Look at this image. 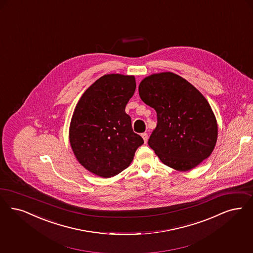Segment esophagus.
Listing matches in <instances>:
<instances>
[{
	"instance_id": "esophagus-1",
	"label": "esophagus",
	"mask_w": 253,
	"mask_h": 253,
	"mask_svg": "<svg viewBox=\"0 0 253 253\" xmlns=\"http://www.w3.org/2000/svg\"><path fill=\"white\" fill-rule=\"evenodd\" d=\"M142 138H143V140L145 143H147L148 141V138H149V136H148V133L147 132H143L141 134Z\"/></svg>"
}]
</instances>
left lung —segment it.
<instances>
[{"label": "left lung", "instance_id": "8db88e82", "mask_svg": "<svg viewBox=\"0 0 253 253\" xmlns=\"http://www.w3.org/2000/svg\"><path fill=\"white\" fill-rule=\"evenodd\" d=\"M139 96L157 113V126L148 141L168 167L187 171L212 153L217 124L209 102L189 82L172 72L142 80Z\"/></svg>", "mask_w": 253, "mask_h": 253}]
</instances>
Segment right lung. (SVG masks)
Returning a JSON list of instances; mask_svg holds the SVG:
<instances>
[{"label": "right lung", "instance_id": "right-lung-1", "mask_svg": "<svg viewBox=\"0 0 253 253\" xmlns=\"http://www.w3.org/2000/svg\"><path fill=\"white\" fill-rule=\"evenodd\" d=\"M134 76L106 74L84 91L70 126L71 149L91 173L110 178L131 164L144 143L133 132L125 107L135 91Z\"/></svg>", "mask_w": 253, "mask_h": 253}]
</instances>
